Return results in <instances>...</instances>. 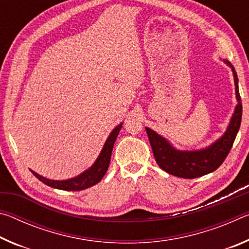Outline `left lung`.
Returning a JSON list of instances; mask_svg holds the SVG:
<instances>
[{"label": "left lung", "instance_id": "left-lung-1", "mask_svg": "<svg viewBox=\"0 0 249 249\" xmlns=\"http://www.w3.org/2000/svg\"><path fill=\"white\" fill-rule=\"evenodd\" d=\"M226 64L230 65V62L226 61ZM231 70L234 74L236 98H237L238 104L235 108L234 115L231 117L226 133L209 148L199 151L176 150L165 138L146 127V133L148 135L155 159L162 170L179 178L193 179L216 170L224 161L233 147L236 135L241 126L243 111L242 100L238 91V78L233 67H231Z\"/></svg>", "mask_w": 249, "mask_h": 249}]
</instances>
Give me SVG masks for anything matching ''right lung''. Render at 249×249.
I'll return each mask as SVG.
<instances>
[{
	"label": "right lung",
	"instance_id": "1",
	"mask_svg": "<svg viewBox=\"0 0 249 249\" xmlns=\"http://www.w3.org/2000/svg\"><path fill=\"white\" fill-rule=\"evenodd\" d=\"M122 128V124L117 126V127L113 130L109 135L107 141L105 142L104 147L99 158L96 159V161L93 166H92L89 170L83 172L82 175L78 176L77 178L70 179V180H64V181H56V180H49L46 179L44 177L37 175L36 172H33V175L36 177L37 179L41 182L49 185V187L59 189V190H66V191H80L84 190V189H88L99 183L104 175L107 174V168L109 165V160H111V155L113 150V146H114V142L116 141L117 135H119L120 130Z\"/></svg>",
	"mask_w": 249,
	"mask_h": 249
}]
</instances>
